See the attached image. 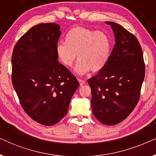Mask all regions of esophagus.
I'll return each mask as SVG.
<instances>
[{
  "label": "esophagus",
  "instance_id": "1",
  "mask_svg": "<svg viewBox=\"0 0 156 156\" xmlns=\"http://www.w3.org/2000/svg\"><path fill=\"white\" fill-rule=\"evenodd\" d=\"M78 81H79V82H80V86H82L83 84H85V81L84 80H82V79H78Z\"/></svg>",
  "mask_w": 156,
  "mask_h": 156
}]
</instances>
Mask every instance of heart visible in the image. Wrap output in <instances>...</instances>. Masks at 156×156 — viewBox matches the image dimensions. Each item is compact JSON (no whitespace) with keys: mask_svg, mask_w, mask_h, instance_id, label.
<instances>
[{"mask_svg":"<svg viewBox=\"0 0 156 156\" xmlns=\"http://www.w3.org/2000/svg\"><path fill=\"white\" fill-rule=\"evenodd\" d=\"M55 52L58 60L66 67H72L79 60L74 72L83 75L92 70H101L108 62L111 54V41L102 31L75 27L65 35V42L57 44Z\"/></svg>","mask_w":156,"mask_h":156,"instance_id":"heart-1","label":"heart"}]
</instances>
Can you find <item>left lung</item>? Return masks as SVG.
I'll use <instances>...</instances> for the list:
<instances>
[{
	"label": "left lung",
	"instance_id": "8db88e82",
	"mask_svg": "<svg viewBox=\"0 0 156 156\" xmlns=\"http://www.w3.org/2000/svg\"><path fill=\"white\" fill-rule=\"evenodd\" d=\"M115 44L105 67L88 80L94 116L104 124L121 123L133 112L140 97L145 76L141 47L133 34L116 23Z\"/></svg>",
	"mask_w": 156,
	"mask_h": 156
}]
</instances>
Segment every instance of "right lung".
I'll return each mask as SVG.
<instances>
[{
  "label": "right lung",
  "mask_w": 156,
  "mask_h": 156,
  "mask_svg": "<svg viewBox=\"0 0 156 156\" xmlns=\"http://www.w3.org/2000/svg\"><path fill=\"white\" fill-rule=\"evenodd\" d=\"M60 34L57 23L35 25L20 38L12 55V82L21 106L44 126L54 125L65 117L80 86L57 59L55 48Z\"/></svg>",
  "instance_id": "obj_1"
}]
</instances>
